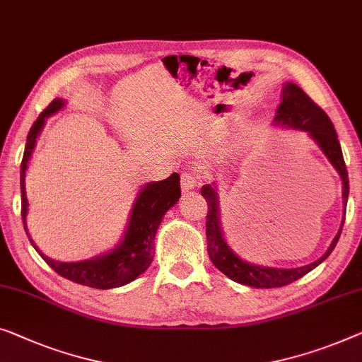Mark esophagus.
<instances>
[{
	"label": "esophagus",
	"instance_id": "34e87169",
	"mask_svg": "<svg viewBox=\"0 0 362 362\" xmlns=\"http://www.w3.org/2000/svg\"><path fill=\"white\" fill-rule=\"evenodd\" d=\"M199 185H201V176H199V173L185 171L181 175L182 191H191L194 187H199Z\"/></svg>",
	"mask_w": 362,
	"mask_h": 362
}]
</instances>
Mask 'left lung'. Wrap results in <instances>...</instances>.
<instances>
[{
  "mask_svg": "<svg viewBox=\"0 0 362 362\" xmlns=\"http://www.w3.org/2000/svg\"><path fill=\"white\" fill-rule=\"evenodd\" d=\"M276 124L287 125V127L305 130L310 137L315 140L317 145L320 146L325 156L329 160V163L334 166V170L339 173L343 180V199L344 206L348 202V194H349V180H348V171L346 165H344L341 146L338 142L337 130H334L332 120L327 116V112L323 111L320 106H317L310 98L307 96L305 91L300 90L294 83H287L282 90V103L277 107L276 114ZM202 196L207 202V218H206V235H207V253L209 258L212 259L214 266L218 271H222L225 276H228L230 279L240 284L250 286V287H258V289H271V287H282L291 284L297 279H300L302 276H305L307 272H310L313 268H317L318 264L325 261L332 253L334 246H337L339 235H341L343 223L337 237L329 245L320 259H317L315 263L302 266V268L294 269H277V268H264V266H256L251 263L242 261L232 250L228 248V245L225 243L222 228H220L218 222V206H217V192L212 186L206 185L202 187Z\"/></svg>",
  "mask_w": 362,
  "mask_h": 362,
  "instance_id": "left-lung-1",
  "label": "left lung"
}]
</instances>
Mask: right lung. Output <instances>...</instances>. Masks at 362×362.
Masks as SVG:
<instances>
[{
	"label": "right lung",
	"instance_id": "1",
	"mask_svg": "<svg viewBox=\"0 0 362 362\" xmlns=\"http://www.w3.org/2000/svg\"><path fill=\"white\" fill-rule=\"evenodd\" d=\"M64 104L65 103L60 98H57L39 114L37 120L33 124L28 134L24 156L23 161H21V216H23L25 233H28L30 243L35 250H37V246L34 245L28 232V225H25L29 206L28 197H25V170H28V163L35 146L37 135L44 127L45 117L64 107ZM180 196L181 187L177 173H173L170 177H166L163 181L148 182L139 192L122 242L112 251H109L107 255L98 256V258L88 261H80V263H60V261L47 258L37 250L39 255L57 274L65 277V279L78 282L81 286L94 287V289H112V287L129 284L130 281H134L135 277L145 272L151 264V261H153L156 230H158L166 211L180 201Z\"/></svg>",
	"mask_w": 362,
	"mask_h": 362
}]
</instances>
